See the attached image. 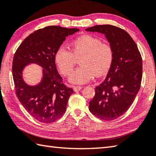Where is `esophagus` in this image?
<instances>
[{"mask_svg":"<svg viewBox=\"0 0 156 156\" xmlns=\"http://www.w3.org/2000/svg\"><path fill=\"white\" fill-rule=\"evenodd\" d=\"M82 87L81 86H76L73 87V90H74V91H79V90H80L82 89Z\"/></svg>","mask_w":156,"mask_h":156,"instance_id":"esophagus-1","label":"esophagus"}]
</instances>
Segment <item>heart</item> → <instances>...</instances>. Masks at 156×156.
I'll use <instances>...</instances> for the list:
<instances>
[{
	"instance_id": "b5f03b06",
	"label": "heart",
	"mask_w": 156,
	"mask_h": 156,
	"mask_svg": "<svg viewBox=\"0 0 156 156\" xmlns=\"http://www.w3.org/2000/svg\"><path fill=\"white\" fill-rule=\"evenodd\" d=\"M71 52L59 47L55 54V61L63 76L72 72L80 58V67L71 73L69 81L73 84H84L95 75L102 76L109 72L114 61V50L108 42L91 35H84L71 43Z\"/></svg>"
}]
</instances>
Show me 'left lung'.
I'll return each mask as SVG.
<instances>
[{"instance_id": "obj_1", "label": "left lung", "mask_w": 156, "mask_h": 156, "mask_svg": "<svg viewBox=\"0 0 156 156\" xmlns=\"http://www.w3.org/2000/svg\"><path fill=\"white\" fill-rule=\"evenodd\" d=\"M85 30L104 34L114 50L111 68L105 80L95 89V95L89 101L93 115L102 120H114L129 108L140 89L142 57L133 39L119 27L104 24Z\"/></svg>"}]
</instances>
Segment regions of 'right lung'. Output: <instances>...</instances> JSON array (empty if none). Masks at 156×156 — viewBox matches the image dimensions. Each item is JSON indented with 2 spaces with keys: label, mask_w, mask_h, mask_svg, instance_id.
<instances>
[{
  "label": "right lung",
  "mask_w": 156,
  "mask_h": 156,
  "mask_svg": "<svg viewBox=\"0 0 156 156\" xmlns=\"http://www.w3.org/2000/svg\"><path fill=\"white\" fill-rule=\"evenodd\" d=\"M79 29L49 26L35 30L20 45L12 63L16 94L27 111L40 122L50 123L61 118L66 110L72 88L67 87L58 74L55 54L66 37ZM29 63L43 67V78L37 86L31 87L22 79L21 72Z\"/></svg>",
  "instance_id": "add662e5"
}]
</instances>
